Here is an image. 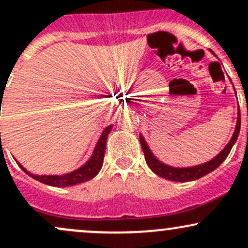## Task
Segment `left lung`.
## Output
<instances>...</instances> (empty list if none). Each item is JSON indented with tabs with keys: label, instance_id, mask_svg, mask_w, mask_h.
Returning a JSON list of instances; mask_svg holds the SVG:
<instances>
[{
	"label": "left lung",
	"instance_id": "8db88e82",
	"mask_svg": "<svg viewBox=\"0 0 248 248\" xmlns=\"http://www.w3.org/2000/svg\"><path fill=\"white\" fill-rule=\"evenodd\" d=\"M239 132H240V110L238 112V121H237V126H235V130L234 134H233L232 139L230 140L227 146L221 150L220 153L216 156L213 160H211L207 163L201 164V166H196L192 168H172L169 166H166L164 163H162L153 155L152 152H150L149 147L147 146L146 141L144 139L142 138V135H140V142L142 146V150L144 153V158H146L147 164L149 166L150 169L153 170L156 175L161 176V177L169 179V181H173V182H187V181H193V179H198L203 176L207 175L211 171H213L215 169L220 166L221 163L225 161V158L229 156L230 152H231L233 144L235 143L237 141Z\"/></svg>",
	"mask_w": 248,
	"mask_h": 248
}]
</instances>
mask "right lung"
I'll return each mask as SVG.
<instances>
[{
    "label": "right lung",
    "mask_w": 248,
    "mask_h": 248,
    "mask_svg": "<svg viewBox=\"0 0 248 248\" xmlns=\"http://www.w3.org/2000/svg\"><path fill=\"white\" fill-rule=\"evenodd\" d=\"M1 99H3L2 98V95H1ZM110 129H112V126H108L106 129L104 130L101 138L99 139L98 143H96L94 153H93L92 157L90 158V161L73 172L65 173V175H62V176H58V175L36 176V175H32V173H30L28 170H25L24 168L18 163V162H17V164L21 167V169L23 170L24 172H27L28 175L31 176L32 178H35L37 181L42 182V183L47 184V186H51L64 187V186H76V184H79V183H84V182H87L90 181V179H92L94 176L98 175L99 171H100L102 163H104L107 136L108 134H109ZM0 138H1V132H0Z\"/></svg>",
    "instance_id": "add662e5"
}]
</instances>
